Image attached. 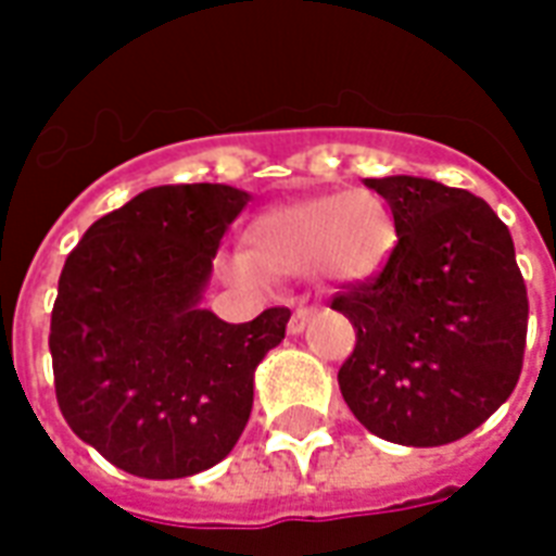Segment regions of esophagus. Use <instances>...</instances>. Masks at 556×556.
<instances>
[{
    "label": "esophagus",
    "mask_w": 556,
    "mask_h": 556,
    "mask_svg": "<svg viewBox=\"0 0 556 556\" xmlns=\"http://www.w3.org/2000/svg\"><path fill=\"white\" fill-rule=\"evenodd\" d=\"M312 315H315V308H296L294 315H291V320H288V332L291 334L303 332V329L308 326V320H312Z\"/></svg>",
    "instance_id": "esophagus-1"
}]
</instances>
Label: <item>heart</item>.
I'll list each match as a JSON object with an SVG mask.
<instances>
[{"mask_svg":"<svg viewBox=\"0 0 556 556\" xmlns=\"http://www.w3.org/2000/svg\"><path fill=\"white\" fill-rule=\"evenodd\" d=\"M396 250L388 201L370 189L277 203L248 227V248L224 256L239 286L265 288L270 277H312L329 288L367 286Z\"/></svg>","mask_w":556,"mask_h":556,"instance_id":"obj_1","label":"heart"}]
</instances>
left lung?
<instances>
[{
    "label": "left lung",
    "mask_w": 556,
    "mask_h": 556,
    "mask_svg": "<svg viewBox=\"0 0 556 556\" xmlns=\"http://www.w3.org/2000/svg\"><path fill=\"white\" fill-rule=\"evenodd\" d=\"M391 203L396 250L370 286L332 300L355 326L338 370L376 438L443 446L502 408L522 372L528 291L510 230L490 203L429 177H367Z\"/></svg>",
    "instance_id": "8db88e82"
}]
</instances>
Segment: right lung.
<instances>
[{
	"mask_svg": "<svg viewBox=\"0 0 556 556\" xmlns=\"http://www.w3.org/2000/svg\"><path fill=\"white\" fill-rule=\"evenodd\" d=\"M248 201L224 184L154 186L66 256L49 334L58 405L130 476L189 478L230 455L253 372L286 338L288 308L248 324L201 308L224 230Z\"/></svg>",
	"mask_w": 556,
	"mask_h": 556,
	"instance_id": "add662e5",
	"label": "right lung"
}]
</instances>
